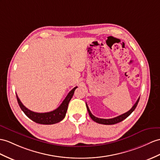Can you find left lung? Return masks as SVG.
<instances>
[{
	"label": "left lung",
	"instance_id": "1",
	"mask_svg": "<svg viewBox=\"0 0 160 160\" xmlns=\"http://www.w3.org/2000/svg\"><path fill=\"white\" fill-rule=\"evenodd\" d=\"M139 99L140 98H138V99L136 101V103L134 104V106L132 107L130 111H128V112H125V113H123L121 115H119L118 117H116V118H112V119H101V118H98L95 117L94 115H93L92 114L91 111H89V108L88 106V104H86V107H87V109L88 111L89 112V115L90 116V118H92V119L93 121H94L95 122L98 123H100V124H104V125H112V124H115V123H118L119 122H122L123 120L125 119L126 118H127L128 116H129L132 112L134 111V109L136 108V106H137V104L139 102Z\"/></svg>",
	"mask_w": 160,
	"mask_h": 160
}]
</instances>
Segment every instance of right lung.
I'll use <instances>...</instances> for the list:
<instances>
[{
	"mask_svg": "<svg viewBox=\"0 0 160 160\" xmlns=\"http://www.w3.org/2000/svg\"><path fill=\"white\" fill-rule=\"evenodd\" d=\"M77 88V87L74 88L70 92L68 95L66 97L63 102L60 105V107L57 108L56 109L53 110V111L48 112H33L28 109L24 104L22 103L20 100L19 99L18 95L16 94L17 100L18 104L20 107L22 111L24 112L25 115L30 118L33 122L40 124H45V125H51V124H54L60 122V121L63 119L67 113V108L68 106V103L70 100H71L72 97L74 94L75 90Z\"/></svg>",
	"mask_w": 160,
	"mask_h": 160,
	"instance_id": "right-lung-1",
	"label": "right lung"
}]
</instances>
